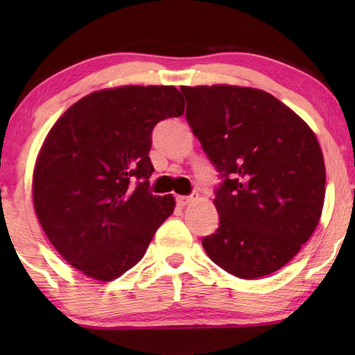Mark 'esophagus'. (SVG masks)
Masks as SVG:
<instances>
[{
    "instance_id": "esophagus-1",
    "label": "esophagus",
    "mask_w": 355,
    "mask_h": 355,
    "mask_svg": "<svg viewBox=\"0 0 355 355\" xmlns=\"http://www.w3.org/2000/svg\"><path fill=\"white\" fill-rule=\"evenodd\" d=\"M197 198V196H179L176 200H178V205H181V207H186V205H189V203H191L192 200H196Z\"/></svg>"
}]
</instances>
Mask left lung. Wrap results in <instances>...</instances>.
<instances>
[{
  "label": "left lung",
  "mask_w": 355,
  "mask_h": 355,
  "mask_svg": "<svg viewBox=\"0 0 355 355\" xmlns=\"http://www.w3.org/2000/svg\"><path fill=\"white\" fill-rule=\"evenodd\" d=\"M186 119L220 173V226L208 257L242 279L288 263L317 227L324 162L312 129L273 95L250 87H182Z\"/></svg>",
  "instance_id": "obj_1"
}]
</instances>
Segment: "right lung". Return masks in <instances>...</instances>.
<instances>
[{
	"instance_id": "right-lung-1",
	"label": "right lung",
	"mask_w": 355,
	"mask_h": 355,
	"mask_svg": "<svg viewBox=\"0 0 355 355\" xmlns=\"http://www.w3.org/2000/svg\"><path fill=\"white\" fill-rule=\"evenodd\" d=\"M182 113L176 87L129 85L94 92L56 121L33 169V205L67 263L113 281L140 261L176 205L148 191L152 130Z\"/></svg>"
}]
</instances>
